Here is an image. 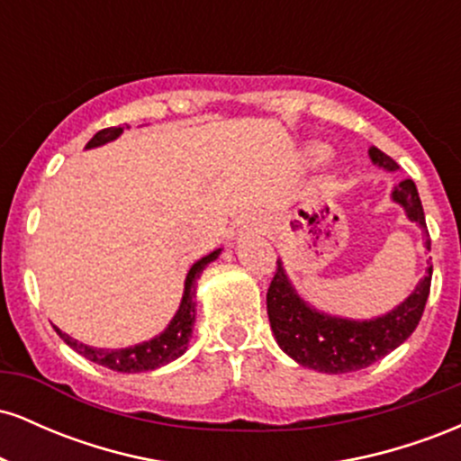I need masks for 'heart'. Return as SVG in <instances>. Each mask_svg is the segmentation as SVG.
Returning <instances> with one entry per match:
<instances>
[{
	"mask_svg": "<svg viewBox=\"0 0 461 461\" xmlns=\"http://www.w3.org/2000/svg\"><path fill=\"white\" fill-rule=\"evenodd\" d=\"M325 156H327L325 147H314V149H312V158H314V160H322Z\"/></svg>",
	"mask_w": 461,
	"mask_h": 461,
	"instance_id": "b5f03b06",
	"label": "heart"
}]
</instances>
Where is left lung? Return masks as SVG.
I'll use <instances>...</instances> for the list:
<instances>
[{
  "label": "left lung",
  "mask_w": 461,
  "mask_h": 461,
  "mask_svg": "<svg viewBox=\"0 0 461 461\" xmlns=\"http://www.w3.org/2000/svg\"><path fill=\"white\" fill-rule=\"evenodd\" d=\"M368 153L370 160L379 167L388 168V171L399 168V164L377 147H370ZM393 199L403 205L407 216L414 223L427 230L420 197H418L416 184L411 179H403L394 188ZM429 245L431 240L427 238V249ZM427 273L429 275L420 279L414 293L399 308L375 321L359 322L336 319V316H327L312 310L294 293L288 277H285L282 262H277V271H275L267 293V312L271 330L279 347L290 357L297 359L301 366L330 375L366 368L377 359L388 356L390 351H394L416 330L418 321L425 312L427 297H429L433 267L427 268Z\"/></svg>",
  "instance_id": "8db88e82"
}]
</instances>
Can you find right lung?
Returning <instances> with one entry per match:
<instances>
[{"label": "right lung", "instance_id": "right-lung-1", "mask_svg": "<svg viewBox=\"0 0 461 461\" xmlns=\"http://www.w3.org/2000/svg\"><path fill=\"white\" fill-rule=\"evenodd\" d=\"M121 131H123V128H105L102 131H97V134L88 140L86 147L91 149V147H99L104 145V142L114 140ZM219 251H212L210 256L201 258L197 264H193V268L188 271L186 284H184V297H182V303H179L177 314L173 316L171 322H168L167 330H164L160 336L153 338V340L142 342V345H136L130 348H114L113 351V348H93V347L82 345V342L73 340V338H68L67 333H62L56 327L58 336H60L62 340L73 348V351H77L79 356L91 359V362L99 364V366L119 370V373H142V370H153L158 366H164V364L173 362V359L179 357L184 351H186L190 333H193L194 290H197L194 282L199 279L201 271H203L210 262L216 260Z\"/></svg>", "mask_w": 461, "mask_h": 461}]
</instances>
